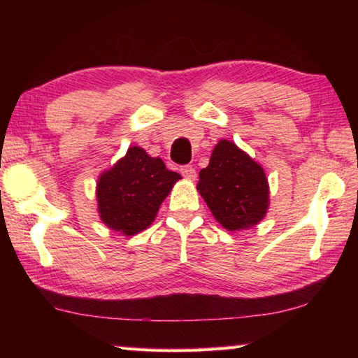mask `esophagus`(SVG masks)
<instances>
[{
    "label": "esophagus",
    "mask_w": 358,
    "mask_h": 358,
    "mask_svg": "<svg viewBox=\"0 0 358 358\" xmlns=\"http://www.w3.org/2000/svg\"><path fill=\"white\" fill-rule=\"evenodd\" d=\"M181 175H183V177H185L186 180H189V181H194V180L197 178L196 169H194L192 166H185V167H181Z\"/></svg>",
    "instance_id": "obj_1"
}]
</instances>
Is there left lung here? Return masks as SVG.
<instances>
[{
	"label": "left lung",
	"instance_id": "1",
	"mask_svg": "<svg viewBox=\"0 0 358 358\" xmlns=\"http://www.w3.org/2000/svg\"><path fill=\"white\" fill-rule=\"evenodd\" d=\"M197 191L215 220L230 232L257 226L270 205L262 166L227 138L216 143L208 166L199 172Z\"/></svg>",
	"mask_w": 358,
	"mask_h": 358
}]
</instances>
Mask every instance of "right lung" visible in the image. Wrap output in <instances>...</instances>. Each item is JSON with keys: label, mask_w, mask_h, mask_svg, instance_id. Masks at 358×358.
<instances>
[{"label": "right lung", "mask_w": 358, "mask_h": 358, "mask_svg": "<svg viewBox=\"0 0 358 358\" xmlns=\"http://www.w3.org/2000/svg\"><path fill=\"white\" fill-rule=\"evenodd\" d=\"M178 180L181 175L167 171L161 157H151L141 147H129L98 178L96 201L101 221L124 237L142 232L153 224Z\"/></svg>", "instance_id": "add662e5"}]
</instances>
